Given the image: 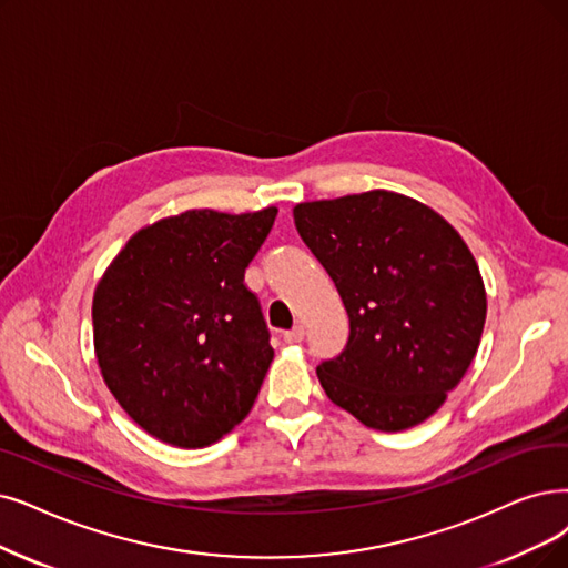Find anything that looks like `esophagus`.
I'll return each instance as SVG.
<instances>
[{
	"label": "esophagus",
	"mask_w": 568,
	"mask_h": 568,
	"mask_svg": "<svg viewBox=\"0 0 568 568\" xmlns=\"http://www.w3.org/2000/svg\"><path fill=\"white\" fill-rule=\"evenodd\" d=\"M303 337H305V328L303 326H293L291 331H286L284 333V339L288 345H298V343H303Z\"/></svg>",
	"instance_id": "34e87169"
}]
</instances>
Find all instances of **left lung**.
I'll use <instances>...</instances> for the list:
<instances>
[{
  "mask_svg": "<svg viewBox=\"0 0 568 568\" xmlns=\"http://www.w3.org/2000/svg\"><path fill=\"white\" fill-rule=\"evenodd\" d=\"M293 221L349 316L347 347L316 368L326 396L387 434L426 422L480 347L487 293L468 244L384 189L301 202Z\"/></svg>",
  "mask_w": 568,
  "mask_h": 568,
  "instance_id": "obj_1",
  "label": "left lung"
}]
</instances>
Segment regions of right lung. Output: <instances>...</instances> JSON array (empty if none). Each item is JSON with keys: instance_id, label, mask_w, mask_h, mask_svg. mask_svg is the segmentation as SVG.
Segmentation results:
<instances>
[{"instance_id": "add662e5", "label": "right lung", "mask_w": 568, "mask_h": 568, "mask_svg": "<svg viewBox=\"0 0 568 568\" xmlns=\"http://www.w3.org/2000/svg\"><path fill=\"white\" fill-rule=\"evenodd\" d=\"M277 207L144 225L104 270L93 343L106 389L149 436L195 449L248 415L275 349L244 270Z\"/></svg>"}]
</instances>
